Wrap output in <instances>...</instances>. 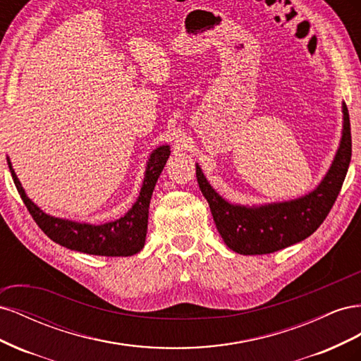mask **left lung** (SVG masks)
Returning <instances> with one entry per match:
<instances>
[{
    "label": "left lung",
    "instance_id": "8db88e82",
    "mask_svg": "<svg viewBox=\"0 0 361 361\" xmlns=\"http://www.w3.org/2000/svg\"><path fill=\"white\" fill-rule=\"evenodd\" d=\"M341 145L325 178L300 199L260 206L232 204L218 194L199 166L195 176L209 203L216 231L226 245L239 255H269L309 238L331 211L351 162V123L343 102Z\"/></svg>",
    "mask_w": 361,
    "mask_h": 361
}]
</instances>
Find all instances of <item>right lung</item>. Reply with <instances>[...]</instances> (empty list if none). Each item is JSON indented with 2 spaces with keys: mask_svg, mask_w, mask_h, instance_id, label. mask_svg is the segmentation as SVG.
<instances>
[{
  "mask_svg": "<svg viewBox=\"0 0 361 361\" xmlns=\"http://www.w3.org/2000/svg\"><path fill=\"white\" fill-rule=\"evenodd\" d=\"M169 157L170 146H159L152 152L137 202L118 220L99 226L64 220V218H56L43 212L27 197L8 158L7 164L16 190L20 199L24 200L32 220L54 243L85 255L116 257L137 255L145 247L152 192L155 190L157 180Z\"/></svg>",
  "mask_w": 361,
  "mask_h": 361,
  "instance_id": "obj_1",
  "label": "right lung"
}]
</instances>
